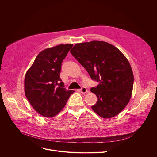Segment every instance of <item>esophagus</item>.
Here are the masks:
<instances>
[{"label": "esophagus", "mask_w": 157, "mask_h": 157, "mask_svg": "<svg viewBox=\"0 0 157 157\" xmlns=\"http://www.w3.org/2000/svg\"><path fill=\"white\" fill-rule=\"evenodd\" d=\"M79 91H80V92H81V93H83V94L86 93L88 92L87 89L86 87H84V86L82 87L79 89Z\"/></svg>", "instance_id": "34e87169"}]
</instances>
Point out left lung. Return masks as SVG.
<instances>
[{"label": "left lung", "mask_w": 157, "mask_h": 157, "mask_svg": "<svg viewBox=\"0 0 157 157\" xmlns=\"http://www.w3.org/2000/svg\"><path fill=\"white\" fill-rule=\"evenodd\" d=\"M70 52L91 78L99 82L91 88L98 98L93 110L105 119L119 114L130 101L133 84V72L125 56L102 41L76 44Z\"/></svg>", "instance_id": "8db88e82"}]
</instances>
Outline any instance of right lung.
Segmentation results:
<instances>
[{
	"label": "right lung",
	"mask_w": 157,
	"mask_h": 157,
	"mask_svg": "<svg viewBox=\"0 0 157 157\" xmlns=\"http://www.w3.org/2000/svg\"><path fill=\"white\" fill-rule=\"evenodd\" d=\"M72 47V44H59L43 50L25 75V96L43 117L58 114L74 93L66 91L59 76L62 62Z\"/></svg>",
	"instance_id": "right-lung-1"
}]
</instances>
